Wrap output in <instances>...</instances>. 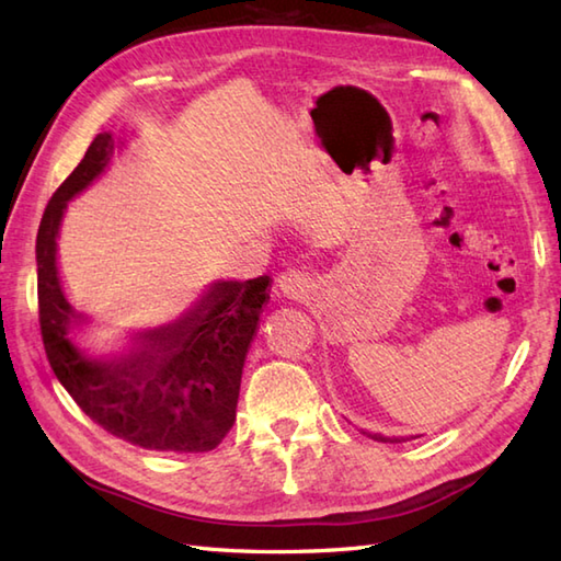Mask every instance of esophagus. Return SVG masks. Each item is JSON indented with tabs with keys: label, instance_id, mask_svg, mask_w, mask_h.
<instances>
[{
	"label": "esophagus",
	"instance_id": "1",
	"mask_svg": "<svg viewBox=\"0 0 561 561\" xmlns=\"http://www.w3.org/2000/svg\"><path fill=\"white\" fill-rule=\"evenodd\" d=\"M279 289L284 296H289V299H306V296L316 289V279L308 272L289 270L279 277Z\"/></svg>",
	"mask_w": 561,
	"mask_h": 561
}]
</instances>
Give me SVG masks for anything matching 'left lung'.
I'll return each mask as SVG.
<instances>
[{"instance_id": "obj_1", "label": "left lung", "mask_w": 561, "mask_h": 561, "mask_svg": "<svg viewBox=\"0 0 561 561\" xmlns=\"http://www.w3.org/2000/svg\"><path fill=\"white\" fill-rule=\"evenodd\" d=\"M374 438H378V440H386V438H383V436H374Z\"/></svg>"}]
</instances>
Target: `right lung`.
<instances>
[{"mask_svg": "<svg viewBox=\"0 0 561 561\" xmlns=\"http://www.w3.org/2000/svg\"><path fill=\"white\" fill-rule=\"evenodd\" d=\"M113 153V135L91 141L81 163L47 202L35 241L43 347L59 383L105 432L149 450L205 453L236 422L241 374L257 335L270 277L219 282L193 311L141 335L117 362H89L69 342L79 323L59 287L55 253L67 202L96 178Z\"/></svg>", "mask_w": 561, "mask_h": 561, "instance_id": "add662e5", "label": "right lung"}]
</instances>
